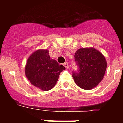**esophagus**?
<instances>
[{
  "mask_svg": "<svg viewBox=\"0 0 123 123\" xmlns=\"http://www.w3.org/2000/svg\"><path fill=\"white\" fill-rule=\"evenodd\" d=\"M64 66L66 68V69H68L69 68V64H68V63L67 62H64Z\"/></svg>",
  "mask_w": 123,
  "mask_h": 123,
  "instance_id": "esophagus-1",
  "label": "esophagus"
}]
</instances>
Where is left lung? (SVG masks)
<instances>
[{
  "label": "left lung",
  "mask_w": 123,
  "mask_h": 123,
  "mask_svg": "<svg viewBox=\"0 0 123 123\" xmlns=\"http://www.w3.org/2000/svg\"><path fill=\"white\" fill-rule=\"evenodd\" d=\"M78 71H73L72 77L77 86L90 90L97 86L103 79L107 61L103 54L94 48H82L75 54Z\"/></svg>",
  "instance_id": "8db88e82"
}]
</instances>
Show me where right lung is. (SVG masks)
<instances>
[{"mask_svg": "<svg viewBox=\"0 0 123 123\" xmlns=\"http://www.w3.org/2000/svg\"><path fill=\"white\" fill-rule=\"evenodd\" d=\"M66 68L50 59L48 50H37L28 59L25 73L30 82L42 91H49L55 86L60 73Z\"/></svg>", "mask_w": 123, "mask_h": 123, "instance_id": "right-lung-1", "label": "right lung"}]
</instances>
